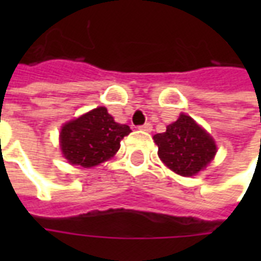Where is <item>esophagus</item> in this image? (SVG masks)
Listing matches in <instances>:
<instances>
[{"label": "esophagus", "instance_id": "34e87169", "mask_svg": "<svg viewBox=\"0 0 261 261\" xmlns=\"http://www.w3.org/2000/svg\"><path fill=\"white\" fill-rule=\"evenodd\" d=\"M140 128H141V130H144V131H148V133H149V131H152V124H151V123H145V124L140 125Z\"/></svg>", "mask_w": 261, "mask_h": 261}]
</instances>
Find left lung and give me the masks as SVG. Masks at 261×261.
Listing matches in <instances>:
<instances>
[{
	"mask_svg": "<svg viewBox=\"0 0 261 261\" xmlns=\"http://www.w3.org/2000/svg\"><path fill=\"white\" fill-rule=\"evenodd\" d=\"M158 155L169 169L181 176H193L204 169L215 156L214 140L186 114L166 127L162 134L153 136Z\"/></svg>",
	"mask_w": 261,
	"mask_h": 261,
	"instance_id": "1",
	"label": "left lung"
}]
</instances>
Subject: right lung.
<instances>
[{
	"label": "right lung",
	"mask_w": 261,
	"mask_h": 261,
	"mask_svg": "<svg viewBox=\"0 0 261 261\" xmlns=\"http://www.w3.org/2000/svg\"><path fill=\"white\" fill-rule=\"evenodd\" d=\"M130 133L128 125L114 121L108 109L96 108L61 128V151L69 164L92 168L112 158Z\"/></svg>",
	"instance_id": "1"
}]
</instances>
